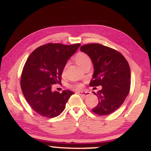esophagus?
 <instances>
[{
    "mask_svg": "<svg viewBox=\"0 0 151 151\" xmlns=\"http://www.w3.org/2000/svg\"><path fill=\"white\" fill-rule=\"evenodd\" d=\"M78 93L81 95V96H84V97L89 96L90 95V93L88 92V91H78Z\"/></svg>",
    "mask_w": 151,
    "mask_h": 151,
    "instance_id": "34e87169",
    "label": "esophagus"
}]
</instances>
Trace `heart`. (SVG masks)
<instances>
[{
	"label": "heart",
	"mask_w": 151,
	"mask_h": 151,
	"mask_svg": "<svg viewBox=\"0 0 151 151\" xmlns=\"http://www.w3.org/2000/svg\"><path fill=\"white\" fill-rule=\"evenodd\" d=\"M74 60H75L76 63L81 68L84 67L86 65H91V60L88 55L87 54L84 53H78L74 58ZM74 87L76 89H80L82 87V84L78 83L75 85Z\"/></svg>",
	"instance_id": "obj_1"
}]
</instances>
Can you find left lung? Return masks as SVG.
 <instances>
[{"instance_id":"8db88e82","label":"left lung","mask_w":151,"mask_h":151,"mask_svg":"<svg viewBox=\"0 0 151 151\" xmlns=\"http://www.w3.org/2000/svg\"><path fill=\"white\" fill-rule=\"evenodd\" d=\"M81 50L88 55L93 65L89 85L102 88L96 93H93L97 96L98 103L92 109L93 112L100 116L111 114L121 107L129 93V64L119 52L99 43L82 45Z\"/></svg>"}]
</instances>
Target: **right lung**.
I'll return each instance as SVG.
<instances>
[{
  "label": "right lung",
  "mask_w": 151,
  "mask_h": 151,
  "mask_svg": "<svg viewBox=\"0 0 151 151\" xmlns=\"http://www.w3.org/2000/svg\"><path fill=\"white\" fill-rule=\"evenodd\" d=\"M81 46L48 43L32 52L22 72L21 87L27 102L38 114L55 118L64 111L73 92L52 91L53 84L61 82V76L68 59Z\"/></svg>",
  "instance_id": "obj_1"
}]
</instances>
